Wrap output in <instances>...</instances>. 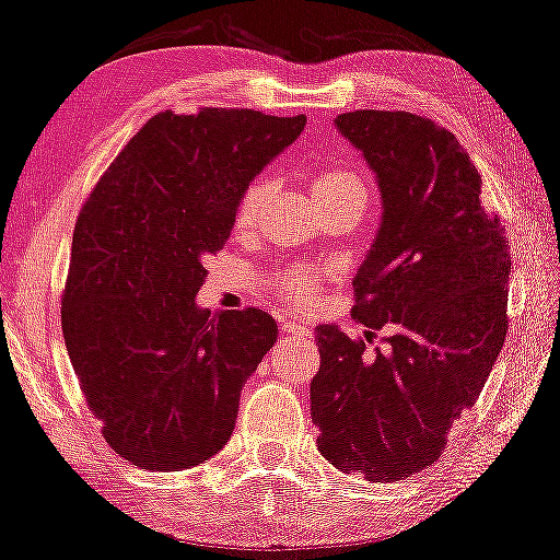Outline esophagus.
Masks as SVG:
<instances>
[{
    "mask_svg": "<svg viewBox=\"0 0 560 560\" xmlns=\"http://www.w3.org/2000/svg\"><path fill=\"white\" fill-rule=\"evenodd\" d=\"M280 331L285 336H311V331L301 324H295V320H285V324L280 326Z\"/></svg>",
    "mask_w": 560,
    "mask_h": 560,
    "instance_id": "obj_1",
    "label": "esophagus"
}]
</instances>
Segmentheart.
<instances>
[{
	"label": "heart",
	"instance_id": "b5f03b06",
	"mask_svg": "<svg viewBox=\"0 0 560 560\" xmlns=\"http://www.w3.org/2000/svg\"><path fill=\"white\" fill-rule=\"evenodd\" d=\"M311 190L316 201H331V198H359L366 203V183L362 175L347 167H324L311 175ZM270 194V183L265 178L252 180L236 203V226L247 229L257 221L259 211ZM318 278L320 272L313 267H290V270L280 272L275 278V293L285 298L288 303L308 305L318 293Z\"/></svg>",
	"mask_w": 560,
	"mask_h": 560
}]
</instances>
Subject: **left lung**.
Segmentation results:
<instances>
[{
  "instance_id": "left-lung-1",
  "label": "left lung",
  "mask_w": 560,
  "mask_h": 560,
  "mask_svg": "<svg viewBox=\"0 0 560 560\" xmlns=\"http://www.w3.org/2000/svg\"><path fill=\"white\" fill-rule=\"evenodd\" d=\"M336 129L380 186L382 221L354 278L359 324L389 328L370 354L318 326L311 418L341 471L397 481L443 454L448 428L477 402L508 334L510 252L481 209V178L448 129L410 112L359 109Z\"/></svg>"
}]
</instances>
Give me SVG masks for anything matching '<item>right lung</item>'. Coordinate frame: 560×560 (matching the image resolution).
Returning a JSON list of instances; mask_svg holds the SVG:
<instances>
[{
	"instance_id": "obj_1",
	"label": "right lung",
	"mask_w": 560,
	"mask_h": 560,
	"mask_svg": "<svg viewBox=\"0 0 560 560\" xmlns=\"http://www.w3.org/2000/svg\"><path fill=\"white\" fill-rule=\"evenodd\" d=\"M303 127V114L160 112L83 203L60 320L89 408L129 464L190 469L232 439L278 324L257 308L203 311L196 295L244 188Z\"/></svg>"
}]
</instances>
